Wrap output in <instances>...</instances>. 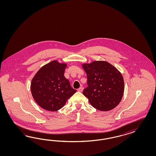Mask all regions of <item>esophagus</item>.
<instances>
[{
    "label": "esophagus",
    "mask_w": 156,
    "mask_h": 156,
    "mask_svg": "<svg viewBox=\"0 0 156 156\" xmlns=\"http://www.w3.org/2000/svg\"><path fill=\"white\" fill-rule=\"evenodd\" d=\"M77 90H78V91H79V92H82V91H83V87H80Z\"/></svg>",
    "instance_id": "esophagus-1"
}]
</instances>
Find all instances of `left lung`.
<instances>
[{"mask_svg": "<svg viewBox=\"0 0 156 156\" xmlns=\"http://www.w3.org/2000/svg\"><path fill=\"white\" fill-rule=\"evenodd\" d=\"M88 86L83 94L95 109L106 112L115 108L122 98L124 80L121 73L109 62L103 61L83 63Z\"/></svg>", "mask_w": 156, "mask_h": 156, "instance_id": "left-lung-1", "label": "left lung"}]
</instances>
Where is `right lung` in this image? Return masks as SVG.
Masks as SVG:
<instances>
[{
    "mask_svg": "<svg viewBox=\"0 0 156 156\" xmlns=\"http://www.w3.org/2000/svg\"><path fill=\"white\" fill-rule=\"evenodd\" d=\"M65 63L52 61L42 66L31 80L34 99L44 110L55 112L62 108L76 90L64 76Z\"/></svg>",
    "mask_w": 156,
    "mask_h": 156,
    "instance_id": "1",
    "label": "right lung"
}]
</instances>
